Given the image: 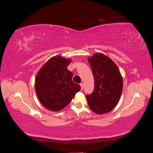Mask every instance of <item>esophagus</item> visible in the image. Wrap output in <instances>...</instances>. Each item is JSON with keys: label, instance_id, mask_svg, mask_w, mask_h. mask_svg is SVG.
Segmentation results:
<instances>
[{"label": "esophagus", "instance_id": "obj_1", "mask_svg": "<svg viewBox=\"0 0 153 153\" xmlns=\"http://www.w3.org/2000/svg\"><path fill=\"white\" fill-rule=\"evenodd\" d=\"M80 86H81V90H83V88H84V84H82V83H81V84H80Z\"/></svg>", "mask_w": 153, "mask_h": 153}]
</instances>
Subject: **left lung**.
<instances>
[{
  "mask_svg": "<svg viewBox=\"0 0 153 153\" xmlns=\"http://www.w3.org/2000/svg\"><path fill=\"white\" fill-rule=\"evenodd\" d=\"M94 78V89L86 98L90 108L96 114L110 112L117 105L123 82L119 69L112 59L96 53L88 59Z\"/></svg>",
  "mask_w": 153,
  "mask_h": 153,
  "instance_id": "obj_1",
  "label": "left lung"
}]
</instances>
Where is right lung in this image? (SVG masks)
I'll return each instance as SVG.
<instances>
[{"instance_id": "obj_1", "label": "right lung", "mask_w": 153, "mask_h": 153, "mask_svg": "<svg viewBox=\"0 0 153 153\" xmlns=\"http://www.w3.org/2000/svg\"><path fill=\"white\" fill-rule=\"evenodd\" d=\"M71 60L61 56L50 59L37 74L35 89L45 107L52 111L63 109L81 89L72 80L73 73L67 66Z\"/></svg>"}]
</instances>
